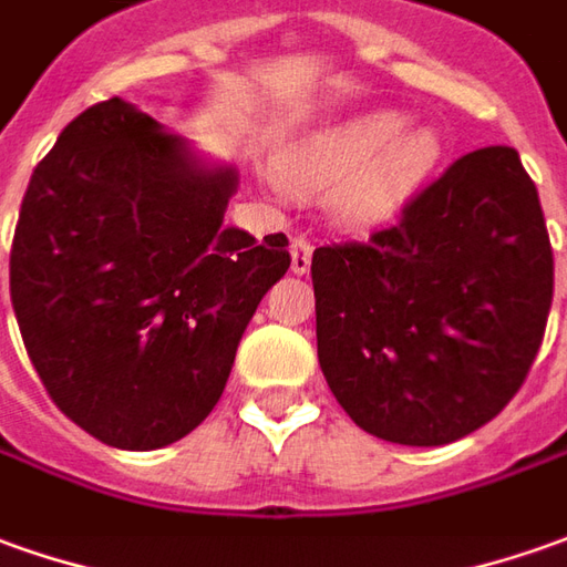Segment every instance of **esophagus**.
Here are the masks:
<instances>
[{
    "label": "esophagus",
    "instance_id": "obj_1",
    "mask_svg": "<svg viewBox=\"0 0 567 567\" xmlns=\"http://www.w3.org/2000/svg\"><path fill=\"white\" fill-rule=\"evenodd\" d=\"M310 260H313V245L303 235H295L291 238V272L303 276L310 269Z\"/></svg>",
    "mask_w": 567,
    "mask_h": 567
}]
</instances>
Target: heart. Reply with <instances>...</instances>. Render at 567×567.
<instances>
[{
  "label": "heart",
  "mask_w": 567,
  "mask_h": 567,
  "mask_svg": "<svg viewBox=\"0 0 567 567\" xmlns=\"http://www.w3.org/2000/svg\"><path fill=\"white\" fill-rule=\"evenodd\" d=\"M444 154L431 126L400 111H369L300 138L276 161V179L300 198L329 195L341 226L369 229L400 214Z\"/></svg>",
  "instance_id": "obj_1"
}]
</instances>
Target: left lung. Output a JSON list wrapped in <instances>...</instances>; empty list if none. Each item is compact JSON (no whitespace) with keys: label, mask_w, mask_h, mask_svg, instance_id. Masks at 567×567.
<instances>
[{"label":"left lung","mask_w":567,"mask_h":567,"mask_svg":"<svg viewBox=\"0 0 567 567\" xmlns=\"http://www.w3.org/2000/svg\"><path fill=\"white\" fill-rule=\"evenodd\" d=\"M316 350L381 441L453 444L503 413L540 350L553 248L515 148L460 157L365 245L313 251Z\"/></svg>","instance_id":"8db88e82"}]
</instances>
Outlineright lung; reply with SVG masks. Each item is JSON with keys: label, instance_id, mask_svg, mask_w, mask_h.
Listing matches in <instances>:
<instances>
[{"label": "right lung", "instance_id": "obj_1", "mask_svg": "<svg viewBox=\"0 0 567 567\" xmlns=\"http://www.w3.org/2000/svg\"><path fill=\"white\" fill-rule=\"evenodd\" d=\"M235 188L233 164L117 95L73 117L30 176L11 307L49 396L102 444L161 450L198 429L291 267L282 233L223 226Z\"/></svg>", "mask_w": 567, "mask_h": 567}]
</instances>
